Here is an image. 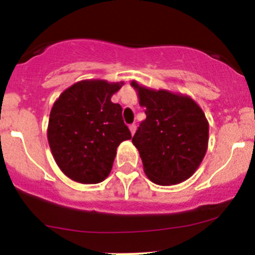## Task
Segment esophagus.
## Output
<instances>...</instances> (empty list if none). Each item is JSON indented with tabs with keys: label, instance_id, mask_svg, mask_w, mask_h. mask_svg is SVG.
Instances as JSON below:
<instances>
[{
	"label": "esophagus",
	"instance_id": "obj_1",
	"mask_svg": "<svg viewBox=\"0 0 255 255\" xmlns=\"http://www.w3.org/2000/svg\"><path fill=\"white\" fill-rule=\"evenodd\" d=\"M135 128H136L135 125H130L129 126V130H130V133H132V135L135 133Z\"/></svg>",
	"mask_w": 255,
	"mask_h": 255
}]
</instances>
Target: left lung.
<instances>
[{"label":"left lung","instance_id":"obj_1","mask_svg":"<svg viewBox=\"0 0 255 255\" xmlns=\"http://www.w3.org/2000/svg\"><path fill=\"white\" fill-rule=\"evenodd\" d=\"M146 119L132 143L138 149L144 172L159 186H173L194 175L209 143L204 111L188 95L155 90L132 80Z\"/></svg>","mask_w":255,"mask_h":255}]
</instances>
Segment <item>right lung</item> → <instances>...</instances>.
<instances>
[{
	"label": "right lung",
	"mask_w": 255,
	"mask_h": 255,
	"mask_svg": "<svg viewBox=\"0 0 255 255\" xmlns=\"http://www.w3.org/2000/svg\"><path fill=\"white\" fill-rule=\"evenodd\" d=\"M125 82L84 79L58 96L50 112L47 140L60 170L72 181L96 184L110 175L122 141L132 139L122 107L111 98Z\"/></svg>",
	"instance_id": "1"
}]
</instances>
